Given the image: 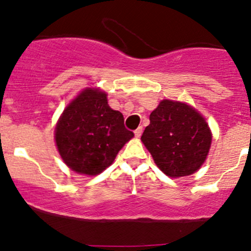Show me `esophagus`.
<instances>
[{
	"instance_id": "obj_1",
	"label": "esophagus",
	"mask_w": 251,
	"mask_h": 251,
	"mask_svg": "<svg viewBox=\"0 0 251 251\" xmlns=\"http://www.w3.org/2000/svg\"><path fill=\"white\" fill-rule=\"evenodd\" d=\"M142 133H143V127H142V126H139V127H138V128L134 131V135H135V137H137V138H139L140 135H142Z\"/></svg>"
}]
</instances>
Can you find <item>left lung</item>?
<instances>
[{
  "mask_svg": "<svg viewBox=\"0 0 251 251\" xmlns=\"http://www.w3.org/2000/svg\"><path fill=\"white\" fill-rule=\"evenodd\" d=\"M211 139L208 124L194 107L168 99L150 114L142 135L155 165L172 178L195 174L205 162Z\"/></svg>",
  "mask_w": 251,
  "mask_h": 251,
  "instance_id": "8db88e82",
  "label": "left lung"
}]
</instances>
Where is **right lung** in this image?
Here are the masks:
<instances>
[{
	"label": "right lung",
	"mask_w": 251,
	"mask_h": 251,
	"mask_svg": "<svg viewBox=\"0 0 251 251\" xmlns=\"http://www.w3.org/2000/svg\"><path fill=\"white\" fill-rule=\"evenodd\" d=\"M119 111L108 106L107 94L86 88L63 111L55 127V143L62 160L81 175L101 174L118 152L133 138Z\"/></svg>",
	"instance_id": "obj_1"
}]
</instances>
